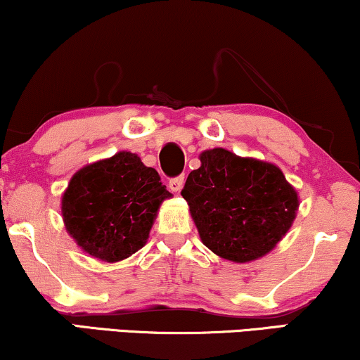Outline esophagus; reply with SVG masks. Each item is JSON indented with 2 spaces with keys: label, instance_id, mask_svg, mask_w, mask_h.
<instances>
[{
  "label": "esophagus",
  "instance_id": "obj_1",
  "mask_svg": "<svg viewBox=\"0 0 360 360\" xmlns=\"http://www.w3.org/2000/svg\"><path fill=\"white\" fill-rule=\"evenodd\" d=\"M183 186H184V176H177L169 179V189L172 193H179V191L183 189Z\"/></svg>",
  "mask_w": 360,
  "mask_h": 360
}]
</instances>
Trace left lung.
Listing matches in <instances>:
<instances>
[{
	"label": "left lung",
	"mask_w": 360,
	"mask_h": 360,
	"mask_svg": "<svg viewBox=\"0 0 360 360\" xmlns=\"http://www.w3.org/2000/svg\"><path fill=\"white\" fill-rule=\"evenodd\" d=\"M181 191L202 244L233 262L266 256L295 219L299 198L279 167L222 148L201 153Z\"/></svg>",
	"instance_id": "1"
}]
</instances>
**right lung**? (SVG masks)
I'll use <instances>...</instances> for the list:
<instances>
[{"label": "right lung", "mask_w": 360, "mask_h": 360, "mask_svg": "<svg viewBox=\"0 0 360 360\" xmlns=\"http://www.w3.org/2000/svg\"><path fill=\"white\" fill-rule=\"evenodd\" d=\"M171 193L138 154L121 151L84 166L61 199L66 231L89 256L117 262L139 251Z\"/></svg>", "instance_id": "right-lung-1"}]
</instances>
